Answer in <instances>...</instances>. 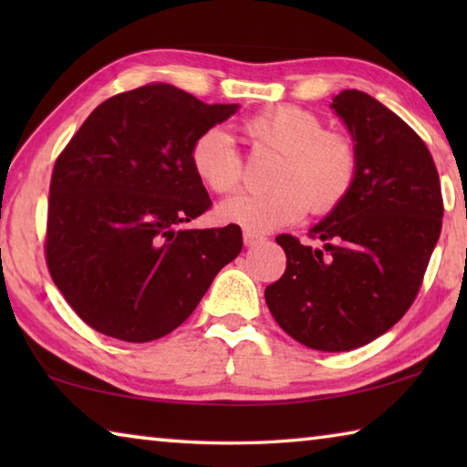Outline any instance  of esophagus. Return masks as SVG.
Masks as SVG:
<instances>
[{
    "label": "esophagus",
    "mask_w": 467,
    "mask_h": 467,
    "mask_svg": "<svg viewBox=\"0 0 467 467\" xmlns=\"http://www.w3.org/2000/svg\"><path fill=\"white\" fill-rule=\"evenodd\" d=\"M243 241H244V244H247V247H253V244L262 243L264 236L257 234V233H253V231H243Z\"/></svg>",
    "instance_id": "34e87169"
}]
</instances>
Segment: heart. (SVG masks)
<instances>
[{"mask_svg":"<svg viewBox=\"0 0 467 467\" xmlns=\"http://www.w3.org/2000/svg\"><path fill=\"white\" fill-rule=\"evenodd\" d=\"M241 131L259 146L282 154L272 177V192H244L218 205L224 223L253 233L298 223L311 208L326 214L344 200L358 171V150L342 131L326 130L313 110L295 105L265 109L249 117ZM189 162L214 193H231L241 183L243 164L233 138L223 128H208L189 148Z\"/></svg>","mask_w":467,"mask_h":467,"instance_id":"1","label":"heart"}]
</instances>
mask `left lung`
<instances>
[{
  "label": "left lung",
  "instance_id": "8db88e82",
  "mask_svg": "<svg viewBox=\"0 0 467 467\" xmlns=\"http://www.w3.org/2000/svg\"><path fill=\"white\" fill-rule=\"evenodd\" d=\"M331 109L358 150L348 195L309 236L280 234L286 272L265 288L278 326L321 352L373 342L412 306L442 226L439 172L420 136L367 92L342 90Z\"/></svg>",
  "mask_w": 467,
  "mask_h": 467
}]
</instances>
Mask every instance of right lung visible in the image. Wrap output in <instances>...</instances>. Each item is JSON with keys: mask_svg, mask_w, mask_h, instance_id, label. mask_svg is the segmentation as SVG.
<instances>
[{"mask_svg": "<svg viewBox=\"0 0 467 467\" xmlns=\"http://www.w3.org/2000/svg\"><path fill=\"white\" fill-rule=\"evenodd\" d=\"M236 109L171 84L140 86L100 102L63 148L45 257L86 326L136 344L167 336L239 255L236 224L181 228L212 205L189 148Z\"/></svg>", "mask_w": 467, "mask_h": 467, "instance_id": "right-lung-1", "label": "right lung"}]
</instances>
